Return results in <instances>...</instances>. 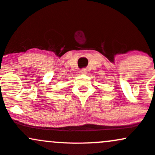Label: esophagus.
Returning a JSON list of instances; mask_svg holds the SVG:
<instances>
[{
	"mask_svg": "<svg viewBox=\"0 0 155 155\" xmlns=\"http://www.w3.org/2000/svg\"><path fill=\"white\" fill-rule=\"evenodd\" d=\"M87 69H85V68H82V69H81L80 72L82 73V74H86V73H87Z\"/></svg>",
	"mask_w": 155,
	"mask_h": 155,
	"instance_id": "1",
	"label": "esophagus"
}]
</instances>
